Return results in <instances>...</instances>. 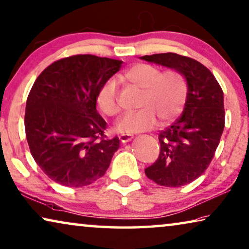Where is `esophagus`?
<instances>
[{
    "label": "esophagus",
    "mask_w": 249,
    "mask_h": 249,
    "mask_svg": "<svg viewBox=\"0 0 249 249\" xmlns=\"http://www.w3.org/2000/svg\"><path fill=\"white\" fill-rule=\"evenodd\" d=\"M118 137H120V140H121L122 143H127V142H129V141L133 139V136L129 135V134H122V135H120Z\"/></svg>",
    "instance_id": "34e87169"
}]
</instances>
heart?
I'll use <instances>...</instances> for the list:
<instances>
[{
	"instance_id": "obj_1",
	"label": "heart",
	"mask_w": 249,
	"mask_h": 249,
	"mask_svg": "<svg viewBox=\"0 0 249 249\" xmlns=\"http://www.w3.org/2000/svg\"><path fill=\"white\" fill-rule=\"evenodd\" d=\"M123 77L129 84L142 89L143 95L137 112L125 114L116 124V129L123 134H135L153 128L157 118L162 124L176 118L187 101L188 84L183 75L177 70L161 71L158 67L137 64L126 70ZM99 109L107 116L120 112L117 87L115 80H107L96 96Z\"/></svg>"
}]
</instances>
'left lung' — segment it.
<instances>
[{
  "label": "left lung",
  "instance_id": "1",
  "mask_svg": "<svg viewBox=\"0 0 249 249\" xmlns=\"http://www.w3.org/2000/svg\"><path fill=\"white\" fill-rule=\"evenodd\" d=\"M181 72L188 84L182 115L159 134L158 160L145 169L148 179L163 187L192 182L209 166L225 127L224 92L207 67L173 53L141 57Z\"/></svg>",
  "mask_w": 249,
  "mask_h": 249
}]
</instances>
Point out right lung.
<instances>
[{
	"mask_svg": "<svg viewBox=\"0 0 249 249\" xmlns=\"http://www.w3.org/2000/svg\"><path fill=\"white\" fill-rule=\"evenodd\" d=\"M122 64L77 54L54 61L36 79L25 106V135L36 164L54 182L84 187L108 169L120 140L106 139L96 96Z\"/></svg>",
	"mask_w": 249,
	"mask_h": 249,
	"instance_id": "obj_1",
	"label": "right lung"
}]
</instances>
